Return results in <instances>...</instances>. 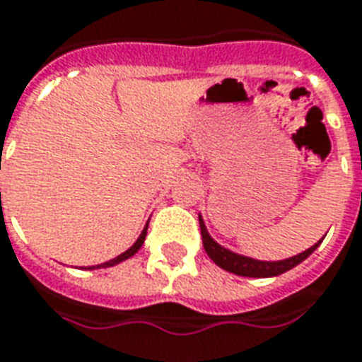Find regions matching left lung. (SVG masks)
I'll return each instance as SVG.
<instances>
[{
	"label": "left lung",
	"instance_id": "left-lung-1",
	"mask_svg": "<svg viewBox=\"0 0 362 362\" xmlns=\"http://www.w3.org/2000/svg\"><path fill=\"white\" fill-rule=\"evenodd\" d=\"M199 228H202L203 247L207 251V255L213 259V263L218 264L221 269L228 270L232 274L247 278H270L278 276V274H284V272H288V270L297 267L299 263H303L305 259H307L324 240L322 238L320 242H317L315 245H310L309 249L301 251L299 255L284 259V261H257V259H251V257L234 253V251H230V249L222 247L221 243H216L215 240L209 235L207 226H205L202 215H199Z\"/></svg>",
	"mask_w": 362,
	"mask_h": 362
}]
</instances>
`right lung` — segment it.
I'll return each instance as SVG.
<instances>
[{"mask_svg":"<svg viewBox=\"0 0 362 362\" xmlns=\"http://www.w3.org/2000/svg\"><path fill=\"white\" fill-rule=\"evenodd\" d=\"M149 224V222H147ZM147 224H146V228L141 230V234L140 238L134 242V245L130 249H127L124 253H120L119 257H115V259H111V261H107V263H101V264H93V267H86V270H95V269H107V267H115V264H119L122 263V261H127V259H130L132 255H136L138 251H140V247L144 245V240H146V235H147Z\"/></svg>","mask_w":362,"mask_h":362,"instance_id":"right-lung-1","label":"right lung"}]
</instances>
